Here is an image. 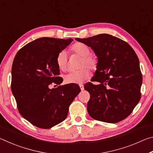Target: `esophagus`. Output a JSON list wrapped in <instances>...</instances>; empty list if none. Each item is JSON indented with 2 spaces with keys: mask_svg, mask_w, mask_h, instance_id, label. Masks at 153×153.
<instances>
[{
  "mask_svg": "<svg viewBox=\"0 0 153 153\" xmlns=\"http://www.w3.org/2000/svg\"><path fill=\"white\" fill-rule=\"evenodd\" d=\"M79 87H80V88H81V90H84V85H83L82 84H79Z\"/></svg>",
  "mask_w": 153,
  "mask_h": 153,
  "instance_id": "1",
  "label": "esophagus"
}]
</instances>
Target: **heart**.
Segmentation results:
<instances>
[{
    "instance_id": "heart-1",
    "label": "heart",
    "mask_w": 153,
    "mask_h": 153,
    "mask_svg": "<svg viewBox=\"0 0 153 153\" xmlns=\"http://www.w3.org/2000/svg\"><path fill=\"white\" fill-rule=\"evenodd\" d=\"M72 53L82 56L79 67L81 69L77 71L69 72L64 77L65 81L67 84H81L88 78L90 70L94 71L97 68L98 59L94 55L90 54V50L88 46L81 42L75 43L71 46ZM56 65L60 70L65 71L68 68V59L67 53L65 51H61L56 58ZM88 67L87 68H86Z\"/></svg>"
}]
</instances>
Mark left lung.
Returning a JSON list of instances; mask_svg holds the SVG:
<instances>
[{
    "label": "left lung",
    "instance_id": "1",
    "mask_svg": "<svg viewBox=\"0 0 153 153\" xmlns=\"http://www.w3.org/2000/svg\"><path fill=\"white\" fill-rule=\"evenodd\" d=\"M76 40L91 47L98 56L92 82L84 89L90 93L87 110L91 117L117 123L128 117L141 98L142 75L138 56L125 41L107 33Z\"/></svg>",
    "mask_w": 153,
    "mask_h": 153
}]
</instances>
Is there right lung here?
<instances>
[{
    "mask_svg": "<svg viewBox=\"0 0 153 153\" xmlns=\"http://www.w3.org/2000/svg\"><path fill=\"white\" fill-rule=\"evenodd\" d=\"M74 40L44 37L30 42L15 55L11 90L23 117L32 125L48 129L65 120L69 107L81 91L76 84H60L56 58ZM59 86L51 89V86ZM55 87V86H54Z\"/></svg>",
    "mask_w": 153,
    "mask_h": 153,
    "instance_id": "1",
    "label": "right lung"
}]
</instances>
